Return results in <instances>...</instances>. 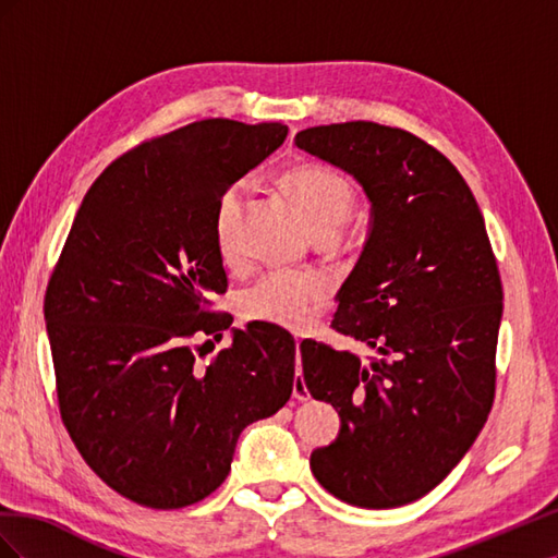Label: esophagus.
Returning a JSON list of instances; mask_svg holds the SVG:
<instances>
[{"label": "esophagus", "mask_w": 558, "mask_h": 558, "mask_svg": "<svg viewBox=\"0 0 558 558\" xmlns=\"http://www.w3.org/2000/svg\"><path fill=\"white\" fill-rule=\"evenodd\" d=\"M298 365H300V340H298ZM293 398H298V400H307V398H310L305 379H302L300 373H298L295 379H293Z\"/></svg>", "instance_id": "esophagus-1"}]
</instances>
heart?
<instances>
[{
  "mask_svg": "<svg viewBox=\"0 0 558 558\" xmlns=\"http://www.w3.org/2000/svg\"><path fill=\"white\" fill-rule=\"evenodd\" d=\"M279 185L305 216L318 242L337 240L356 207V189L332 167L295 162L279 174ZM246 181L228 185L214 209V242L218 258L228 267L240 265V228L248 207ZM328 300V283L312 275L272 272L263 277L242 298V316L253 324L283 330H305L314 324Z\"/></svg>",
  "mask_w": 558,
  "mask_h": 558,
  "instance_id": "obj_1",
  "label": "heart"
}]
</instances>
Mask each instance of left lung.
Masks as SVG:
<instances>
[{
  "label": "left lung",
  "instance_id": "obj_1",
  "mask_svg": "<svg viewBox=\"0 0 558 558\" xmlns=\"http://www.w3.org/2000/svg\"><path fill=\"white\" fill-rule=\"evenodd\" d=\"M295 144L356 177L373 202L330 328L377 356L300 344L310 393L342 418L310 465L335 498L400 508L449 475L492 412L502 316L494 248L461 172L416 134L349 121L302 130Z\"/></svg>",
  "mask_w": 558,
  "mask_h": 558
}]
</instances>
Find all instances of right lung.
<instances>
[{
  "instance_id": "obj_1",
  "label": "right lung",
  "mask_w": 558,
  "mask_h": 558,
  "mask_svg": "<svg viewBox=\"0 0 558 558\" xmlns=\"http://www.w3.org/2000/svg\"><path fill=\"white\" fill-rule=\"evenodd\" d=\"M286 134L209 118L130 148L90 185L50 272L62 424L95 475L144 508L214 494L240 433L293 393L295 340L277 326L234 330L209 365L195 363L197 342L232 324L211 300L228 291L216 202Z\"/></svg>"
}]
</instances>
